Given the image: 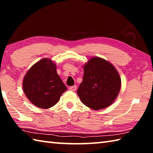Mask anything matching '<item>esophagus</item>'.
<instances>
[{
	"mask_svg": "<svg viewBox=\"0 0 153 153\" xmlns=\"http://www.w3.org/2000/svg\"><path fill=\"white\" fill-rule=\"evenodd\" d=\"M77 86H70L69 88V89L71 90V91H75L76 90Z\"/></svg>",
	"mask_w": 153,
	"mask_h": 153,
	"instance_id": "34e87169",
	"label": "esophagus"
}]
</instances>
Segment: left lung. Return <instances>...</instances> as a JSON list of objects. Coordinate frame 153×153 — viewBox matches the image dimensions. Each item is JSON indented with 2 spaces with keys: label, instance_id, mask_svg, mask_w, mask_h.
<instances>
[{
  "label": "left lung",
  "instance_id": "1",
  "mask_svg": "<svg viewBox=\"0 0 153 153\" xmlns=\"http://www.w3.org/2000/svg\"><path fill=\"white\" fill-rule=\"evenodd\" d=\"M120 88V76L113 65L102 58L94 57L84 65L83 81L77 93L83 104L99 110L112 104Z\"/></svg>",
  "mask_w": 153,
  "mask_h": 153
}]
</instances>
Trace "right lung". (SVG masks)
<instances>
[{
    "label": "right lung",
    "instance_id": "1",
    "mask_svg": "<svg viewBox=\"0 0 153 153\" xmlns=\"http://www.w3.org/2000/svg\"><path fill=\"white\" fill-rule=\"evenodd\" d=\"M56 67L51 59H43L33 65L24 76V93L36 107H52L67 90L65 85L56 73Z\"/></svg>",
    "mask_w": 153,
    "mask_h": 153
}]
</instances>
